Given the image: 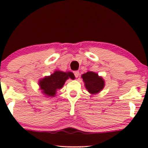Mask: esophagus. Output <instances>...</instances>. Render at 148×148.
I'll return each mask as SVG.
<instances>
[{"label":"esophagus","instance_id":"obj_1","mask_svg":"<svg viewBox=\"0 0 148 148\" xmlns=\"http://www.w3.org/2000/svg\"><path fill=\"white\" fill-rule=\"evenodd\" d=\"M74 76H75L76 78H78V76H79V71H74Z\"/></svg>","mask_w":148,"mask_h":148}]
</instances>
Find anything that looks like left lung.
<instances>
[{
  "label": "left lung",
  "instance_id": "obj_1",
  "mask_svg": "<svg viewBox=\"0 0 148 148\" xmlns=\"http://www.w3.org/2000/svg\"><path fill=\"white\" fill-rule=\"evenodd\" d=\"M85 86L88 91L94 95L98 93L103 88L104 81L103 79L98 76L97 74L92 72H88L82 75Z\"/></svg>",
  "mask_w": 148,
  "mask_h": 148
}]
</instances>
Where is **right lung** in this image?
Instances as JSON below:
<instances>
[{"label": "right lung", "mask_w": 148, "mask_h": 148, "mask_svg": "<svg viewBox=\"0 0 148 148\" xmlns=\"http://www.w3.org/2000/svg\"><path fill=\"white\" fill-rule=\"evenodd\" d=\"M69 78L74 79L73 73L56 71L50 76H47L40 81L39 84L44 94L49 97H54L57 90L62 88L65 81Z\"/></svg>", "instance_id": "add662e5"}]
</instances>
